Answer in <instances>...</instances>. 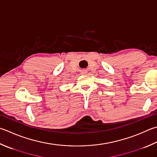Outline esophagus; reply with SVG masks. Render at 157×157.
Returning <instances> with one entry per match:
<instances>
[{
	"mask_svg": "<svg viewBox=\"0 0 157 157\" xmlns=\"http://www.w3.org/2000/svg\"><path fill=\"white\" fill-rule=\"evenodd\" d=\"M82 74H83V72H82Z\"/></svg>",
	"mask_w": 157,
	"mask_h": 157,
	"instance_id": "1",
	"label": "esophagus"
}]
</instances>
